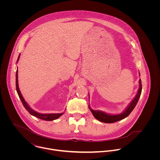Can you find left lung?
Returning a JSON list of instances; mask_svg holds the SVG:
<instances>
[{"instance_id": "1", "label": "left lung", "mask_w": 160, "mask_h": 160, "mask_svg": "<svg viewBox=\"0 0 160 160\" xmlns=\"http://www.w3.org/2000/svg\"><path fill=\"white\" fill-rule=\"evenodd\" d=\"M140 74V72H139ZM142 92V82L141 79H139V89L137 92V95L134 99L132 101V102L129 104L127 109L121 114H116V115H111L105 113L104 112H100V111H95L92 110L91 108L89 105V108L91 110L93 116L98 121L105 122V123H113L116 121H120L121 119H124L127 116H128L130 113L132 112V111L134 110L135 107L137 105V102L138 101V99L140 98V94Z\"/></svg>"}]
</instances>
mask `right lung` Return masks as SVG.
<instances>
[{
    "label": "right lung",
    "instance_id": "obj_1",
    "mask_svg": "<svg viewBox=\"0 0 160 160\" xmlns=\"http://www.w3.org/2000/svg\"><path fill=\"white\" fill-rule=\"evenodd\" d=\"M20 54L18 56V60H17V62L18 61V59L20 58ZM18 69L17 70V72H16V89H17V93L18 94V96L23 103V106L25 108V109L29 113V114L36 117V118H38L41 119H43V120H45V121H52V120H54V119H58L59 117H60L62 114L63 113H55V114H41V113H39L35 111H34L33 110H32L29 106L28 105V103L26 102V101L24 100V99L23 98V96L21 93V92L20 91V89H19V88H18Z\"/></svg>",
    "mask_w": 160,
    "mask_h": 160
}]
</instances>
